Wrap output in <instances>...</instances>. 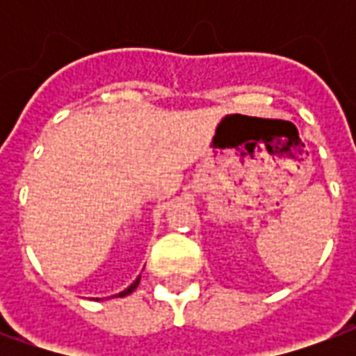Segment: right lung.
<instances>
[{
    "label": "right lung",
    "mask_w": 356,
    "mask_h": 356,
    "mask_svg": "<svg viewBox=\"0 0 356 356\" xmlns=\"http://www.w3.org/2000/svg\"><path fill=\"white\" fill-rule=\"evenodd\" d=\"M139 280H140V276H139V278H137V280H135V282L131 284V286H129V288H127V290L120 291V293H118V296H120V298H124V296H127V293H131V291L135 290V288H137V286H139Z\"/></svg>",
    "instance_id": "1"
}]
</instances>
